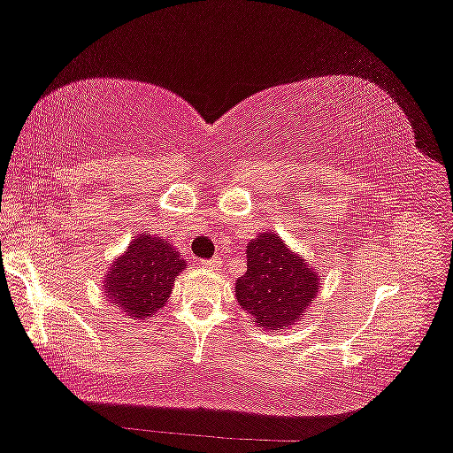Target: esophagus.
Returning <instances> with one entry per match:
<instances>
[{
	"label": "esophagus",
	"mask_w": 453,
	"mask_h": 453,
	"mask_svg": "<svg viewBox=\"0 0 453 453\" xmlns=\"http://www.w3.org/2000/svg\"><path fill=\"white\" fill-rule=\"evenodd\" d=\"M199 265H202V267H208V270H218V267L221 265V259H219V257L199 259Z\"/></svg>",
	"instance_id": "34e87169"
}]
</instances>
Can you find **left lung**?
<instances>
[{
  "label": "left lung",
  "instance_id": "8db88e82",
  "mask_svg": "<svg viewBox=\"0 0 453 453\" xmlns=\"http://www.w3.org/2000/svg\"><path fill=\"white\" fill-rule=\"evenodd\" d=\"M318 289L319 275L273 232L248 243V272L235 281V297L259 327L286 329L305 316Z\"/></svg>",
  "mask_w": 453,
  "mask_h": 453
}]
</instances>
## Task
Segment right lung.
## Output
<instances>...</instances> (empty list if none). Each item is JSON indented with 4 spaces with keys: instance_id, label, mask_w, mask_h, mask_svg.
I'll return each mask as SVG.
<instances>
[{
    "instance_id": "1",
    "label": "right lung",
    "mask_w": 453,
    "mask_h": 453,
    "mask_svg": "<svg viewBox=\"0 0 453 453\" xmlns=\"http://www.w3.org/2000/svg\"><path fill=\"white\" fill-rule=\"evenodd\" d=\"M186 262L159 237L140 234L127 251L107 272L105 297L134 319L150 318L164 308L173 289L175 275Z\"/></svg>"
}]
</instances>
